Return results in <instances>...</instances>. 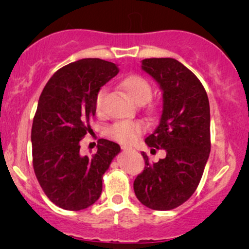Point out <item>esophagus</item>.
<instances>
[{"mask_svg":"<svg viewBox=\"0 0 249 249\" xmlns=\"http://www.w3.org/2000/svg\"><path fill=\"white\" fill-rule=\"evenodd\" d=\"M122 151H124V152L132 151V148H130V147H125V146H122Z\"/></svg>","mask_w":249,"mask_h":249,"instance_id":"1","label":"esophagus"}]
</instances>
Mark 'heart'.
Returning <instances> with one entry per match:
<instances>
[{
  "label": "heart",
  "mask_w": 249,
  "mask_h": 249,
  "mask_svg": "<svg viewBox=\"0 0 249 249\" xmlns=\"http://www.w3.org/2000/svg\"><path fill=\"white\" fill-rule=\"evenodd\" d=\"M119 86L128 97L137 104H144L152 95V87L144 77L138 74H129L120 81ZM104 89H101L95 98V108L101 112L103 104ZM145 130V124L142 121H119L108 128L107 134L112 139L121 144H132Z\"/></svg>",
  "instance_id": "b5f03b06"
}]
</instances>
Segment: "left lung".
Segmentation results:
<instances>
[{
    "mask_svg": "<svg viewBox=\"0 0 249 249\" xmlns=\"http://www.w3.org/2000/svg\"><path fill=\"white\" fill-rule=\"evenodd\" d=\"M142 69L163 94L160 124L145 142L164 149L165 158L151 163L142 153L145 169L134 190L142 205L169 211L189 199L202 179L211 152L209 97L198 78L176 59H145Z\"/></svg>",
    "mask_w": 249,
    "mask_h": 249,
    "instance_id": "1",
    "label": "left lung"
}]
</instances>
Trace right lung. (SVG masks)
Instances as JSON below:
<instances>
[{
    "mask_svg": "<svg viewBox=\"0 0 249 249\" xmlns=\"http://www.w3.org/2000/svg\"><path fill=\"white\" fill-rule=\"evenodd\" d=\"M118 72L108 61L81 59L57 70L40 94L32 128L34 171L45 195L61 209L93 205L103 175L120 153V146L107 139H100L91 156L81 155L79 144L96 113L97 93Z\"/></svg>",
    "mask_w": 249,
    "mask_h": 249,
    "instance_id": "1",
    "label": "right lung"
}]
</instances>
